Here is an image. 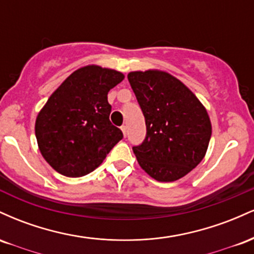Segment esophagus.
Returning <instances> with one entry per match:
<instances>
[{
	"label": "esophagus",
	"mask_w": 254,
	"mask_h": 254,
	"mask_svg": "<svg viewBox=\"0 0 254 254\" xmlns=\"http://www.w3.org/2000/svg\"><path fill=\"white\" fill-rule=\"evenodd\" d=\"M121 129H122V131H123V135L124 136H127V125H123V127H121Z\"/></svg>",
	"instance_id": "esophagus-1"
}]
</instances>
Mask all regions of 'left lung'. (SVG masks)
<instances>
[{
  "label": "left lung",
  "mask_w": 254,
  "mask_h": 254,
  "mask_svg": "<svg viewBox=\"0 0 254 254\" xmlns=\"http://www.w3.org/2000/svg\"><path fill=\"white\" fill-rule=\"evenodd\" d=\"M145 119L147 135L132 147L142 170L157 182H176L205 156L211 122L203 104L182 81L161 70L127 74Z\"/></svg>",
  "instance_id": "obj_1"
}]
</instances>
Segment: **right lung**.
Returning <instances> with one entry per match:
<instances>
[{
	"instance_id": "add662e5",
	"label": "right lung",
	"mask_w": 254,
	"mask_h": 254,
	"mask_svg": "<svg viewBox=\"0 0 254 254\" xmlns=\"http://www.w3.org/2000/svg\"><path fill=\"white\" fill-rule=\"evenodd\" d=\"M124 80L122 72L99 65L77 69L48 99L36 119L40 153L62 176H86L101 165L123 138L111 124L110 89Z\"/></svg>"
}]
</instances>
